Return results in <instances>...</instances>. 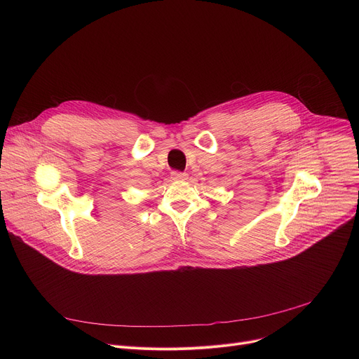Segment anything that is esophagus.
<instances>
[{
    "instance_id": "obj_1",
    "label": "esophagus",
    "mask_w": 359,
    "mask_h": 359,
    "mask_svg": "<svg viewBox=\"0 0 359 359\" xmlns=\"http://www.w3.org/2000/svg\"><path fill=\"white\" fill-rule=\"evenodd\" d=\"M173 180H184L187 177L186 173L183 172H172V176H170Z\"/></svg>"
}]
</instances>
